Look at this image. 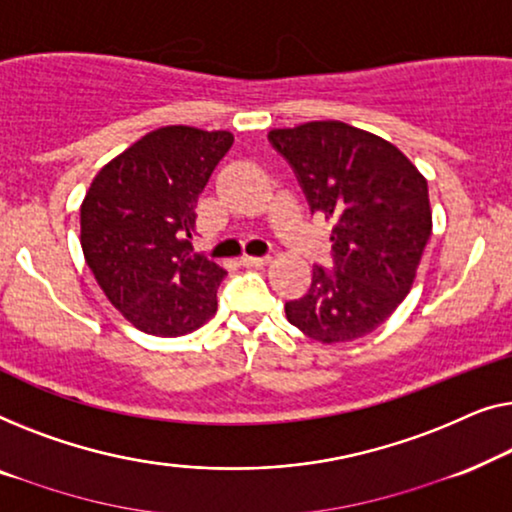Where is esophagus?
<instances>
[{
	"label": "esophagus",
	"instance_id": "obj_1",
	"mask_svg": "<svg viewBox=\"0 0 512 512\" xmlns=\"http://www.w3.org/2000/svg\"><path fill=\"white\" fill-rule=\"evenodd\" d=\"M269 262H271V257H250V255L241 257L243 266H266Z\"/></svg>",
	"mask_w": 512,
	"mask_h": 512
}]
</instances>
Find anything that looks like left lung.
Returning a JSON list of instances; mask_svg holds the SVG:
<instances>
[{
  "instance_id": "left-lung-1",
  "label": "left lung",
  "mask_w": 512,
  "mask_h": 512,
  "mask_svg": "<svg viewBox=\"0 0 512 512\" xmlns=\"http://www.w3.org/2000/svg\"><path fill=\"white\" fill-rule=\"evenodd\" d=\"M311 213L331 222L334 269L313 266L311 290L287 301L290 325L318 343L378 329L413 287L431 236L429 187L394 143L338 120L271 129Z\"/></svg>"
}]
</instances>
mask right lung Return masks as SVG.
<instances>
[{
	"label": "right lung",
	"mask_w": 512,
	"mask_h": 512,
	"mask_svg": "<svg viewBox=\"0 0 512 512\" xmlns=\"http://www.w3.org/2000/svg\"><path fill=\"white\" fill-rule=\"evenodd\" d=\"M229 132L160 127L102 167L81 204V248L106 299L153 336H183L218 311L225 269L194 253L197 199Z\"/></svg>",
	"instance_id": "add662e5"
}]
</instances>
